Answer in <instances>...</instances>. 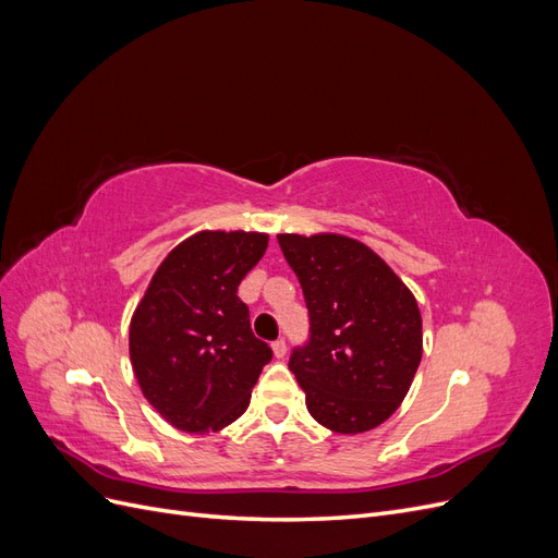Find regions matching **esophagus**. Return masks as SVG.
<instances>
[{"label": "esophagus", "instance_id": "obj_1", "mask_svg": "<svg viewBox=\"0 0 558 558\" xmlns=\"http://www.w3.org/2000/svg\"><path fill=\"white\" fill-rule=\"evenodd\" d=\"M272 351H275V359H283L286 356V342L283 340H277L275 344H272Z\"/></svg>", "mask_w": 558, "mask_h": 558}]
</instances>
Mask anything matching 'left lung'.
<instances>
[{"instance_id":"left-lung-1","label":"left lung","mask_w":558,"mask_h":558,"mask_svg":"<svg viewBox=\"0 0 558 558\" xmlns=\"http://www.w3.org/2000/svg\"><path fill=\"white\" fill-rule=\"evenodd\" d=\"M277 240L310 310V342L289 361L310 414L340 435L377 428L408 396L424 351L412 291L344 234Z\"/></svg>"}]
</instances>
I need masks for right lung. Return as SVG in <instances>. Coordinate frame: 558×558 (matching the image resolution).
I'll use <instances>...</instances> for the list:
<instances>
[{"label":"right lung","instance_id":"1","mask_svg":"<svg viewBox=\"0 0 558 558\" xmlns=\"http://www.w3.org/2000/svg\"><path fill=\"white\" fill-rule=\"evenodd\" d=\"M267 240L244 230L191 234L167 253L132 314L134 377L154 410L183 433H216L240 418L272 361L238 298Z\"/></svg>","mask_w":558,"mask_h":558}]
</instances>
